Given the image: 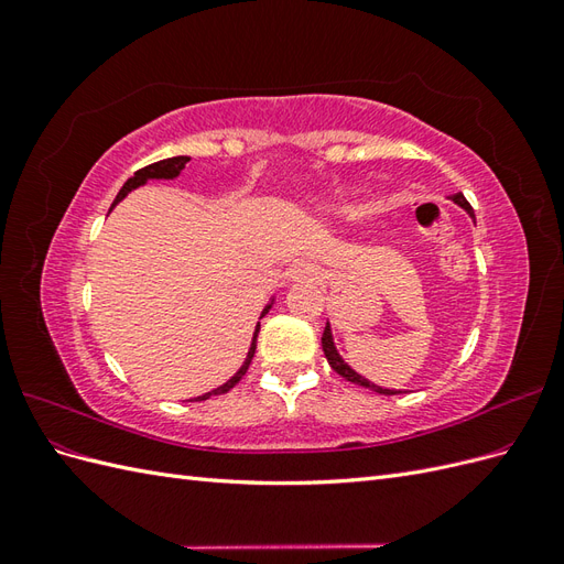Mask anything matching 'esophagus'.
I'll use <instances>...</instances> for the list:
<instances>
[{"mask_svg": "<svg viewBox=\"0 0 564 564\" xmlns=\"http://www.w3.org/2000/svg\"><path fill=\"white\" fill-rule=\"evenodd\" d=\"M289 278L294 282H319V268L311 261H299L289 272Z\"/></svg>", "mask_w": 564, "mask_h": 564, "instance_id": "1", "label": "esophagus"}]
</instances>
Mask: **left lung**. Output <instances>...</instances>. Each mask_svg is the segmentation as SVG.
I'll return each instance as SVG.
<instances>
[{"mask_svg":"<svg viewBox=\"0 0 564 564\" xmlns=\"http://www.w3.org/2000/svg\"><path fill=\"white\" fill-rule=\"evenodd\" d=\"M452 199L458 204V207H464L473 218H475V214H473V207H470V202L464 197V193H456V195H452ZM322 350H324V357H327V362L332 365V369L336 371V373H340V377L344 379H348L350 383H357V386H365V388H369V390H373V392H381V395H398L400 390H388V388H381V386H373V383H369L367 379H362L360 373H355L344 360H340L338 357V352H336V348H334V340H332V329H329V324L327 327H324V334H322Z\"/></svg>","mask_w":564,"mask_h":564,"instance_id":"1","label":"left lung"}]
</instances>
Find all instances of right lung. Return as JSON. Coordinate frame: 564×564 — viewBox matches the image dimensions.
<instances>
[{
    "label": "right lung",
    "instance_id": "1",
    "mask_svg": "<svg viewBox=\"0 0 564 564\" xmlns=\"http://www.w3.org/2000/svg\"><path fill=\"white\" fill-rule=\"evenodd\" d=\"M191 162V158H169V160H160V162H155V164H148V166H143V169H139V172H135L124 185H122V191L117 193V197H115V202H112V207L115 204L119 202V199H124V195L127 193H131L133 187H139V185H143L148 178H174V176H178L181 174V169ZM270 311V305L268 308L263 311V315ZM261 327V324H259ZM259 327H256V332H253V340H251V348H249V355H247V360H245V365L240 367V371L235 373V377L228 381V383H224L220 388H216V390H212V392H207V395H202V398H195V400H207V398H212V395H224V392H228L230 388H235L237 383L242 381V377L247 373V369H249V365H251V357H253V352H256V338H259Z\"/></svg>",
    "mask_w": 564,
    "mask_h": 564
}]
</instances>
